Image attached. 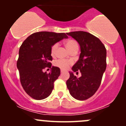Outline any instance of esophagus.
Instances as JSON below:
<instances>
[{"label": "esophagus", "mask_w": 126, "mask_h": 126, "mask_svg": "<svg viewBox=\"0 0 126 126\" xmlns=\"http://www.w3.org/2000/svg\"><path fill=\"white\" fill-rule=\"evenodd\" d=\"M63 70H61V73H63Z\"/></svg>", "instance_id": "1"}]
</instances>
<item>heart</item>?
<instances>
[{"mask_svg": "<svg viewBox=\"0 0 126 126\" xmlns=\"http://www.w3.org/2000/svg\"><path fill=\"white\" fill-rule=\"evenodd\" d=\"M65 45H66L68 50L70 52H72L75 50H78V48H79L76 41L73 40H71V39L68 40L65 42ZM57 47H58V44L57 43H55L51 46L50 53H51V55L52 56H55ZM73 63V62L72 60H66V59H57V60H55L54 62V66L59 67L62 70H66Z\"/></svg>", "mask_w": 126, "mask_h": 126, "instance_id": "heart-1", "label": "heart"}]
</instances>
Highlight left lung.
I'll list each match as a JSON object with an SVG mask.
<instances>
[{
  "mask_svg": "<svg viewBox=\"0 0 126 126\" xmlns=\"http://www.w3.org/2000/svg\"><path fill=\"white\" fill-rule=\"evenodd\" d=\"M78 42L80 47L79 60L72 67L73 72L79 70L82 76L77 78L72 72L66 81L70 94L78 100L83 101L95 94L100 86L107 67V51L99 38L85 31L67 33Z\"/></svg>",
  "mask_w": 126,
  "mask_h": 126,
  "instance_id": "left-lung-1",
  "label": "left lung"
}]
</instances>
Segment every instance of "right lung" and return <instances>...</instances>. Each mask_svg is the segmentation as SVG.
Listing matches in <instances>:
<instances>
[{"instance_id":"right-lung-1","label":"right lung","mask_w":126,"mask_h":126,"mask_svg":"<svg viewBox=\"0 0 126 126\" xmlns=\"http://www.w3.org/2000/svg\"><path fill=\"white\" fill-rule=\"evenodd\" d=\"M67 37L65 33L37 32L27 37L20 47L16 63L20 82L26 93L33 99L41 100L51 94L54 82L60 75L59 67H51V47ZM46 68H51V72H44Z\"/></svg>"}]
</instances>
